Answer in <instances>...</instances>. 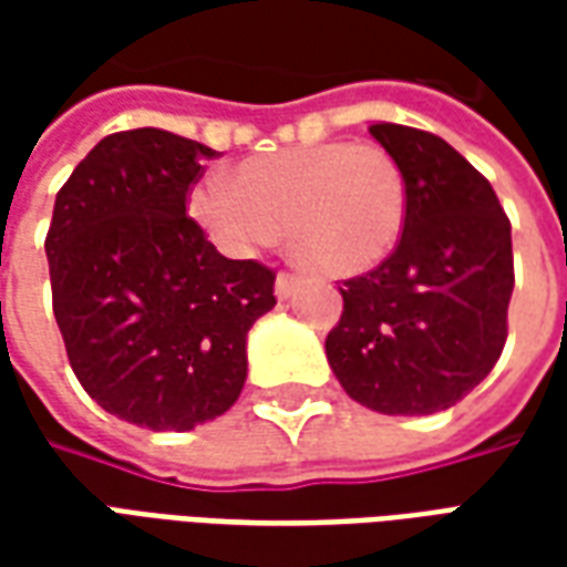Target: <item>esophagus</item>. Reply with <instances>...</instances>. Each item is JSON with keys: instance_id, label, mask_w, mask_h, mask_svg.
I'll return each mask as SVG.
<instances>
[{"instance_id": "obj_1", "label": "esophagus", "mask_w": 567, "mask_h": 567, "mask_svg": "<svg viewBox=\"0 0 567 567\" xmlns=\"http://www.w3.org/2000/svg\"><path fill=\"white\" fill-rule=\"evenodd\" d=\"M297 288V276H291V272H279L276 276V297L279 300H288V297L295 295Z\"/></svg>"}]
</instances>
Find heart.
Listing matches in <instances>:
<instances>
[{"label": "heart", "mask_w": 567, "mask_h": 567, "mask_svg": "<svg viewBox=\"0 0 567 567\" xmlns=\"http://www.w3.org/2000/svg\"><path fill=\"white\" fill-rule=\"evenodd\" d=\"M187 212L230 258H255L285 227L297 264L349 279L380 267L401 243L406 178L380 145L321 142L236 163L227 182L194 187Z\"/></svg>", "instance_id": "b5f03b06"}]
</instances>
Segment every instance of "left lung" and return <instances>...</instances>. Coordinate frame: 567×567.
<instances>
[{"mask_svg":"<svg viewBox=\"0 0 567 567\" xmlns=\"http://www.w3.org/2000/svg\"><path fill=\"white\" fill-rule=\"evenodd\" d=\"M406 178L401 243L340 288L343 316L324 340L346 394L385 416H431L486 380L507 340L511 221L495 190L450 142L373 124Z\"/></svg>","mask_w":567,"mask_h":567,"instance_id":"1","label":"left lung"}]
</instances>
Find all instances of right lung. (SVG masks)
Masks as SVG:
<instances>
[{"label":"right lung","mask_w":567,"mask_h":567,"mask_svg":"<svg viewBox=\"0 0 567 567\" xmlns=\"http://www.w3.org/2000/svg\"><path fill=\"white\" fill-rule=\"evenodd\" d=\"M169 130L96 142L60 187L44 255L69 364L105 413L190 431L236 404L246 337L276 307V276L230 260L185 215L199 161Z\"/></svg>","instance_id":"1"}]
</instances>
